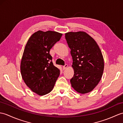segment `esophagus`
<instances>
[{"mask_svg": "<svg viewBox=\"0 0 123 123\" xmlns=\"http://www.w3.org/2000/svg\"><path fill=\"white\" fill-rule=\"evenodd\" d=\"M68 64H65L64 65V66L63 67V70H65V69H66V68H68Z\"/></svg>", "mask_w": 123, "mask_h": 123, "instance_id": "1", "label": "esophagus"}]
</instances>
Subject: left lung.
Listing matches in <instances>:
<instances>
[{
	"mask_svg": "<svg viewBox=\"0 0 123 123\" xmlns=\"http://www.w3.org/2000/svg\"><path fill=\"white\" fill-rule=\"evenodd\" d=\"M74 71L71 84L76 92L85 94L98 84L104 71V59L96 41L83 31L65 34Z\"/></svg>",
	"mask_w": 123,
	"mask_h": 123,
	"instance_id": "1",
	"label": "left lung"
}]
</instances>
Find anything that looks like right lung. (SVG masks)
I'll return each instance as SVG.
<instances>
[{"instance_id": "add662e5", "label": "right lung", "mask_w": 123, "mask_h": 123, "mask_svg": "<svg viewBox=\"0 0 123 123\" xmlns=\"http://www.w3.org/2000/svg\"><path fill=\"white\" fill-rule=\"evenodd\" d=\"M62 34L52 31H38L28 40L23 53L20 71L25 83L39 95L50 93L60 75L53 65L50 51Z\"/></svg>"}]
</instances>
